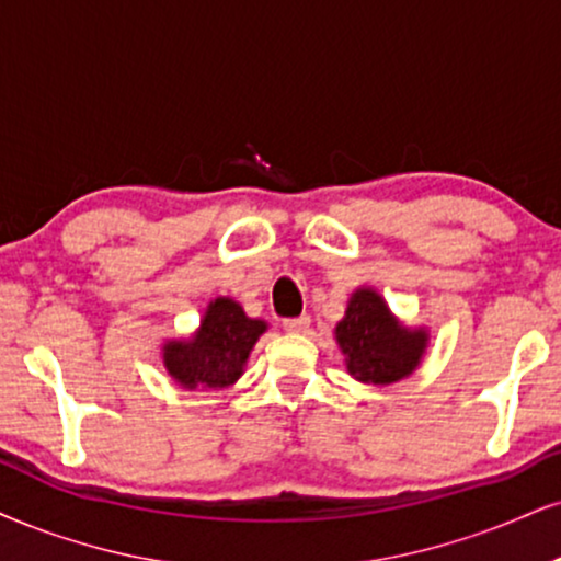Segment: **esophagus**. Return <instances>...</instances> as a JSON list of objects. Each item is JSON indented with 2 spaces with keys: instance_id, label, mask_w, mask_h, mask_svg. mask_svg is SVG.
<instances>
[{
  "instance_id": "34e87169",
  "label": "esophagus",
  "mask_w": 561,
  "mask_h": 561,
  "mask_svg": "<svg viewBox=\"0 0 561 561\" xmlns=\"http://www.w3.org/2000/svg\"><path fill=\"white\" fill-rule=\"evenodd\" d=\"M309 324H312V320H309L307 314H301V317H294V320H283V330L291 335H301V333H307Z\"/></svg>"
}]
</instances>
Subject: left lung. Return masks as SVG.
<instances>
[{
	"instance_id": "8db88e82",
	"label": "left lung",
	"mask_w": 561,
	"mask_h": 561,
	"mask_svg": "<svg viewBox=\"0 0 561 561\" xmlns=\"http://www.w3.org/2000/svg\"><path fill=\"white\" fill-rule=\"evenodd\" d=\"M333 333L348 375L356 382L377 387L411 377L424 362L432 341L428 328L405 324L371 286L351 294L343 320Z\"/></svg>"
}]
</instances>
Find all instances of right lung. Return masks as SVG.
I'll use <instances>...</instances> for the list:
<instances>
[{
	"label": "right lung",
	"mask_w": 561,
	"mask_h": 561,
	"mask_svg": "<svg viewBox=\"0 0 561 561\" xmlns=\"http://www.w3.org/2000/svg\"><path fill=\"white\" fill-rule=\"evenodd\" d=\"M265 330L267 322L247 317L231 296H216L207 301L195 333L161 343L163 369L182 390H224L244 375Z\"/></svg>",
	"instance_id": "obj_1"
}]
</instances>
